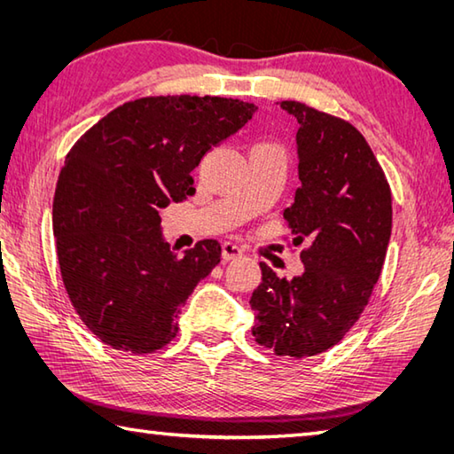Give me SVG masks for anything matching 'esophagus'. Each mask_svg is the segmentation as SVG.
Listing matches in <instances>:
<instances>
[{
	"mask_svg": "<svg viewBox=\"0 0 454 454\" xmlns=\"http://www.w3.org/2000/svg\"><path fill=\"white\" fill-rule=\"evenodd\" d=\"M242 254H244L242 247L232 244V242L222 244V257L224 259H238V257H242Z\"/></svg>",
	"mask_w": 454,
	"mask_h": 454,
	"instance_id": "obj_1",
	"label": "esophagus"
}]
</instances>
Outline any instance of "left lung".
<instances>
[{"label": "left lung", "mask_w": 454, "mask_h": 454, "mask_svg": "<svg viewBox=\"0 0 454 454\" xmlns=\"http://www.w3.org/2000/svg\"><path fill=\"white\" fill-rule=\"evenodd\" d=\"M298 122L301 187L283 218L304 273L278 278L265 263L252 294L254 337L278 356H312L343 340L369 304L392 232V195L380 163L353 124L281 101Z\"/></svg>", "instance_id": "obj_1"}]
</instances>
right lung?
Wrapping results in <instances>:
<instances>
[{
    "mask_svg": "<svg viewBox=\"0 0 454 454\" xmlns=\"http://www.w3.org/2000/svg\"><path fill=\"white\" fill-rule=\"evenodd\" d=\"M255 109L210 95L142 98L67 152L52 205L58 263L80 320L113 349L146 355L177 335L181 306L222 249L202 239L177 257L160 210L195 195L191 171Z\"/></svg>",
    "mask_w": 454,
    "mask_h": 454,
    "instance_id": "obj_1",
    "label": "right lung"
}]
</instances>
